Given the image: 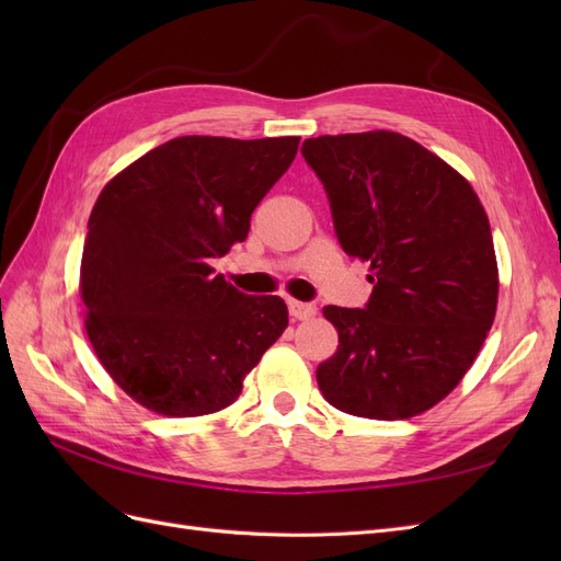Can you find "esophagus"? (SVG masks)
<instances>
[{"label":"esophagus","instance_id":"esophagus-1","mask_svg":"<svg viewBox=\"0 0 561 561\" xmlns=\"http://www.w3.org/2000/svg\"><path fill=\"white\" fill-rule=\"evenodd\" d=\"M287 307H290V316L295 320H309V318H313L318 313L316 304H309V301H295V299H290V304H287Z\"/></svg>","mask_w":561,"mask_h":561}]
</instances>
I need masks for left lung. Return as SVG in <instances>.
I'll return each instance as SVG.
<instances>
[{"mask_svg": "<svg viewBox=\"0 0 561 561\" xmlns=\"http://www.w3.org/2000/svg\"><path fill=\"white\" fill-rule=\"evenodd\" d=\"M301 154L325 184L336 239L369 264L365 309L325 307L339 334L316 379L336 410L410 419L478 358L499 304L489 217L470 182L393 130L320 135Z\"/></svg>", "mask_w": 561, "mask_h": 561, "instance_id": "8db88e82", "label": "left lung"}]
</instances>
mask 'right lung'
<instances>
[{"instance_id":"add662e5","label":"right lung","mask_w":561,"mask_h":561,"mask_svg":"<svg viewBox=\"0 0 561 561\" xmlns=\"http://www.w3.org/2000/svg\"><path fill=\"white\" fill-rule=\"evenodd\" d=\"M297 147L295 135H184L100 192L81 254L83 325L112 381L147 410H225L287 328L280 297L239 293L210 260L245 241L252 210Z\"/></svg>"}]
</instances>
